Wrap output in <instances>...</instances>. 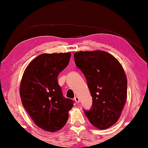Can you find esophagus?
<instances>
[{
	"instance_id": "esophagus-1",
	"label": "esophagus",
	"mask_w": 148,
	"mask_h": 148,
	"mask_svg": "<svg viewBox=\"0 0 148 148\" xmlns=\"http://www.w3.org/2000/svg\"><path fill=\"white\" fill-rule=\"evenodd\" d=\"M74 101L76 103H79V102H80V98H79L78 96H75L74 97Z\"/></svg>"
}]
</instances>
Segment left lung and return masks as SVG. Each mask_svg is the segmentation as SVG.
I'll use <instances>...</instances> for the list:
<instances>
[{"mask_svg":"<svg viewBox=\"0 0 148 148\" xmlns=\"http://www.w3.org/2000/svg\"><path fill=\"white\" fill-rule=\"evenodd\" d=\"M76 66L84 74L92 106L84 112L94 127L107 129L117 122L127 98V78L122 65L101 50L76 52Z\"/></svg>","mask_w":148,"mask_h":148,"instance_id":"8db88e82","label":"left lung"}]
</instances>
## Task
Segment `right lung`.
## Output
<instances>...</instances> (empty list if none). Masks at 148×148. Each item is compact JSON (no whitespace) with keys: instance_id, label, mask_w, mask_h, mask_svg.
Masks as SVG:
<instances>
[{"instance_id":"right-lung-1","label":"right lung","mask_w":148,"mask_h":148,"mask_svg":"<svg viewBox=\"0 0 148 148\" xmlns=\"http://www.w3.org/2000/svg\"><path fill=\"white\" fill-rule=\"evenodd\" d=\"M71 53L42 54L26 67L20 86L23 105L37 126L54 132L62 128L74 101L62 95L58 76L69 63Z\"/></svg>"}]
</instances>
